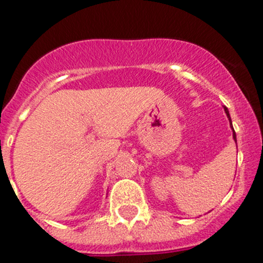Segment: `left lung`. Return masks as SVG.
<instances>
[{
  "label": "left lung",
  "instance_id": "obj_1",
  "mask_svg": "<svg viewBox=\"0 0 263 263\" xmlns=\"http://www.w3.org/2000/svg\"><path fill=\"white\" fill-rule=\"evenodd\" d=\"M225 111H226V114H228V118L230 119V114H229L228 108H225ZM230 123H231V119H230ZM231 127H233V126H231ZM233 137H234V140H235V142H236V135H235V131H234V128H233Z\"/></svg>",
  "mask_w": 263,
  "mask_h": 263
}]
</instances>
